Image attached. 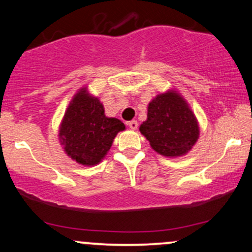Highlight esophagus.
Wrapping results in <instances>:
<instances>
[{
	"instance_id": "obj_1",
	"label": "esophagus",
	"mask_w": 252,
	"mask_h": 252,
	"mask_svg": "<svg viewBox=\"0 0 252 252\" xmlns=\"http://www.w3.org/2000/svg\"><path fill=\"white\" fill-rule=\"evenodd\" d=\"M128 126H129V128L130 129H132V130H136L137 129V126H138V123H137V121H130V122H128Z\"/></svg>"
}]
</instances>
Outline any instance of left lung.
Here are the masks:
<instances>
[{
    "label": "left lung",
    "instance_id": "obj_1",
    "mask_svg": "<svg viewBox=\"0 0 252 252\" xmlns=\"http://www.w3.org/2000/svg\"><path fill=\"white\" fill-rule=\"evenodd\" d=\"M140 131L152 148L164 156L185 155L199 137L194 114L175 91L158 94L149 103L148 116Z\"/></svg>",
    "mask_w": 252,
    "mask_h": 252
}]
</instances>
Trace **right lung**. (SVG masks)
<instances>
[{
	"label": "right lung",
	"instance_id": "obj_1",
	"mask_svg": "<svg viewBox=\"0 0 252 252\" xmlns=\"http://www.w3.org/2000/svg\"><path fill=\"white\" fill-rule=\"evenodd\" d=\"M126 126L104 115L103 104L82 89L68 105L59 137L66 154L84 166H94L106 155L117 132Z\"/></svg>",
	"mask_w": 252,
	"mask_h": 252
}]
</instances>
